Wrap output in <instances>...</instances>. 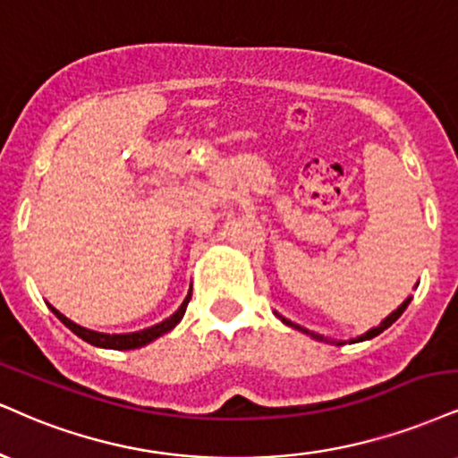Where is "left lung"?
I'll return each instance as SVG.
<instances>
[{"mask_svg":"<svg viewBox=\"0 0 458 458\" xmlns=\"http://www.w3.org/2000/svg\"><path fill=\"white\" fill-rule=\"evenodd\" d=\"M410 301H411V296H407V299L401 302L399 307H396V310L390 313V316H386L382 319V322L377 324V327H373V328H369L367 333H362L360 337H354V339H350V344H358V341H367V339H373V337H377L379 333H382V330H386L390 324L393 322H396V319L401 318V313H403L405 310H407V305H410ZM275 316H277L279 319H282V322L285 324V327H292V328H296V330H301V333H305V335H310V337H313V339H318V341H327V344H337V345H344L345 341H333V339H327V337H322V335H318V333H311V330H307V328H302L301 324H294L292 322V319H288V318H284V316H279L277 311H275Z\"/></svg>","mask_w":458,"mask_h":458,"instance_id":"1","label":"left lung"}]
</instances>
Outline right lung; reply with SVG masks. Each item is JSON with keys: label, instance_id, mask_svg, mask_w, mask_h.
Listing matches in <instances>:
<instances>
[{"label": "right lung", "instance_id": "right-lung-1", "mask_svg": "<svg viewBox=\"0 0 458 458\" xmlns=\"http://www.w3.org/2000/svg\"><path fill=\"white\" fill-rule=\"evenodd\" d=\"M190 299H191V290L187 292L185 301L181 302V307L173 313V316L166 318V319H162V322H159V324H153V327H148V328L136 330V333H125V335H108V333H98V330H89V328L81 327V324L72 322L70 318H65L64 313H59L53 305H48V307H51V311L59 319H62V322L72 330V333L79 335L82 341H87V344L96 345V348L136 350V348H142V345L151 344V341H156L157 337H162V335L170 333V330H173L176 324H179L181 319H183L185 310H187V302H190Z\"/></svg>", "mask_w": 458, "mask_h": 458}]
</instances>
